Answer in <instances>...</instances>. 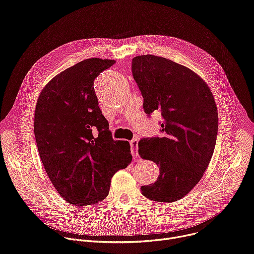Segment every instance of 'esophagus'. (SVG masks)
I'll return each instance as SVG.
<instances>
[{
    "label": "esophagus",
    "mask_w": 254,
    "mask_h": 254,
    "mask_svg": "<svg viewBox=\"0 0 254 254\" xmlns=\"http://www.w3.org/2000/svg\"><path fill=\"white\" fill-rule=\"evenodd\" d=\"M137 139L130 140V149H131V155L133 157L137 156Z\"/></svg>",
    "instance_id": "34e87169"
}]
</instances>
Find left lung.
Listing matches in <instances>:
<instances>
[{"label": "left lung", "mask_w": 254, "mask_h": 254, "mask_svg": "<svg viewBox=\"0 0 254 254\" xmlns=\"http://www.w3.org/2000/svg\"><path fill=\"white\" fill-rule=\"evenodd\" d=\"M131 71L144 113L161 114L164 132L138 141L139 156L160 169L156 182L140 191L150 200L172 203L185 197L209 166L218 131L217 105L205 80L170 59L136 56Z\"/></svg>", "instance_id": "left-lung-1"}]
</instances>
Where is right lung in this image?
<instances>
[{"instance_id":"1","label":"right lung","mask_w":254,"mask_h":254,"mask_svg":"<svg viewBox=\"0 0 254 254\" xmlns=\"http://www.w3.org/2000/svg\"><path fill=\"white\" fill-rule=\"evenodd\" d=\"M115 63L89 58L65 69L36 104L34 133L44 169L59 195L78 207L105 199L113 176L132 159L127 140L113 139L93 87Z\"/></svg>"}]
</instances>
